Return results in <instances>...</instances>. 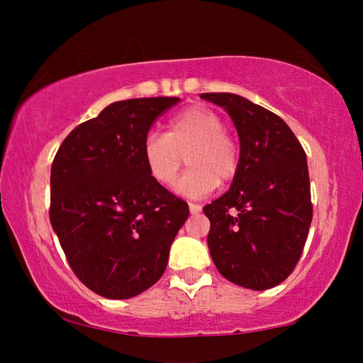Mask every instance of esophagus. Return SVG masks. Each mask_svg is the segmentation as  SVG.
Listing matches in <instances>:
<instances>
[{
    "instance_id": "esophagus-1",
    "label": "esophagus",
    "mask_w": 363,
    "mask_h": 363,
    "mask_svg": "<svg viewBox=\"0 0 363 363\" xmlns=\"http://www.w3.org/2000/svg\"><path fill=\"white\" fill-rule=\"evenodd\" d=\"M190 213L191 215H196V213H200L201 211V205H198V203H190Z\"/></svg>"
}]
</instances>
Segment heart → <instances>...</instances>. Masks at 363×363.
I'll list each match as a JSON object with an SVG mask.
<instances>
[{
    "label": "heart",
    "mask_w": 363,
    "mask_h": 363,
    "mask_svg": "<svg viewBox=\"0 0 363 363\" xmlns=\"http://www.w3.org/2000/svg\"><path fill=\"white\" fill-rule=\"evenodd\" d=\"M142 155L150 177L162 186L177 182L186 155L190 168L178 183V191L190 198L210 195L218 182H231L241 167L238 138L226 130L220 113L203 106L186 107L173 116L165 135L148 133Z\"/></svg>",
    "instance_id": "heart-1"
}]
</instances>
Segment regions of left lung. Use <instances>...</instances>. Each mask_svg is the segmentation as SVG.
<instances>
[{
  "label": "left lung",
  "mask_w": 363,
  "mask_h": 363,
  "mask_svg": "<svg viewBox=\"0 0 363 363\" xmlns=\"http://www.w3.org/2000/svg\"><path fill=\"white\" fill-rule=\"evenodd\" d=\"M235 122L241 167L225 195L203 208L218 271L247 289L281 284L294 271L312 221L307 158L274 112L230 92L201 94Z\"/></svg>",
  "instance_id": "1"
}]
</instances>
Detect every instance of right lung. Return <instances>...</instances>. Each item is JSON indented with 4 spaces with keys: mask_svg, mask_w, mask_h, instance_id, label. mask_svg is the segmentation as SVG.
Returning <instances> with one entry per match:
<instances>
[{
    "mask_svg": "<svg viewBox=\"0 0 363 363\" xmlns=\"http://www.w3.org/2000/svg\"><path fill=\"white\" fill-rule=\"evenodd\" d=\"M178 97L113 102L81 123L51 167L49 220L82 284L107 299H128L165 271L186 201L148 173L142 145Z\"/></svg>",
    "mask_w": 363,
    "mask_h": 363,
    "instance_id": "1",
    "label": "right lung"
}]
</instances>
